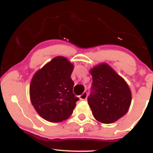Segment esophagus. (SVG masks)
I'll return each instance as SVG.
<instances>
[{"mask_svg": "<svg viewBox=\"0 0 153 153\" xmlns=\"http://www.w3.org/2000/svg\"><path fill=\"white\" fill-rule=\"evenodd\" d=\"M88 98V93L87 92H83V94L80 96V100H86Z\"/></svg>", "mask_w": 153, "mask_h": 153, "instance_id": "34e87169", "label": "esophagus"}]
</instances>
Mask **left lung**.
Segmentation results:
<instances>
[{"instance_id": "obj_1", "label": "left lung", "mask_w": 153, "mask_h": 153, "mask_svg": "<svg viewBox=\"0 0 153 153\" xmlns=\"http://www.w3.org/2000/svg\"><path fill=\"white\" fill-rule=\"evenodd\" d=\"M92 93L88 98L94 118L103 124H111L127 114L131 93L127 82L110 65L101 63L90 70Z\"/></svg>"}]
</instances>
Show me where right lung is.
Segmentation results:
<instances>
[{"label":"right lung","instance_id":"obj_1","mask_svg":"<svg viewBox=\"0 0 153 153\" xmlns=\"http://www.w3.org/2000/svg\"><path fill=\"white\" fill-rule=\"evenodd\" d=\"M73 64L57 56L34 73L29 86L31 102L39 115L50 122L69 118L79 99L73 93Z\"/></svg>","mask_w":153,"mask_h":153}]
</instances>
